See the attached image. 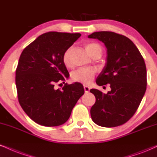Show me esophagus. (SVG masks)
<instances>
[{
  "label": "esophagus",
  "instance_id": "obj_1",
  "mask_svg": "<svg viewBox=\"0 0 157 157\" xmlns=\"http://www.w3.org/2000/svg\"><path fill=\"white\" fill-rule=\"evenodd\" d=\"M84 90H85V92H86V93H88L90 90V88L87 86H84Z\"/></svg>",
  "mask_w": 157,
  "mask_h": 157
}]
</instances>
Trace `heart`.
<instances>
[{"instance_id":"heart-1","label":"heart","mask_w":157,"mask_h":157,"mask_svg":"<svg viewBox=\"0 0 157 157\" xmlns=\"http://www.w3.org/2000/svg\"><path fill=\"white\" fill-rule=\"evenodd\" d=\"M86 50L89 56H91L94 52L101 50V47L97 43H89L86 45ZM70 48L65 51L63 56V61L66 67L70 66ZM95 70L93 69H78L71 73V79L75 82H80L88 84L92 81L95 75Z\"/></svg>"}]
</instances>
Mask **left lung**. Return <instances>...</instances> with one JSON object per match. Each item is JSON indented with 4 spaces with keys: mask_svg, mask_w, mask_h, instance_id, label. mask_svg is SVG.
<instances>
[{
    "mask_svg": "<svg viewBox=\"0 0 157 157\" xmlns=\"http://www.w3.org/2000/svg\"><path fill=\"white\" fill-rule=\"evenodd\" d=\"M90 39L102 41L107 48V63L97 80L98 86L110 84L103 94L90 89L96 102L90 108L93 121L104 127H115L134 116L147 86L146 67L142 55L129 38L111 31L94 32Z\"/></svg>",
    "mask_w": 157,
    "mask_h": 157,
    "instance_id": "left-lung-1",
    "label": "left lung"
}]
</instances>
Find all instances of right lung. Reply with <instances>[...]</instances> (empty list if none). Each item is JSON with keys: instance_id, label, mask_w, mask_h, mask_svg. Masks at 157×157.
<instances>
[{"instance_id": "obj_1", "label": "right lung", "mask_w": 157, "mask_h": 157, "mask_svg": "<svg viewBox=\"0 0 157 157\" xmlns=\"http://www.w3.org/2000/svg\"><path fill=\"white\" fill-rule=\"evenodd\" d=\"M80 36L56 31L43 33L20 55L15 77L19 102L30 118L41 126H57L67 122L84 94L79 82L66 83L60 89L54 87L69 77L63 56Z\"/></svg>"}]
</instances>
